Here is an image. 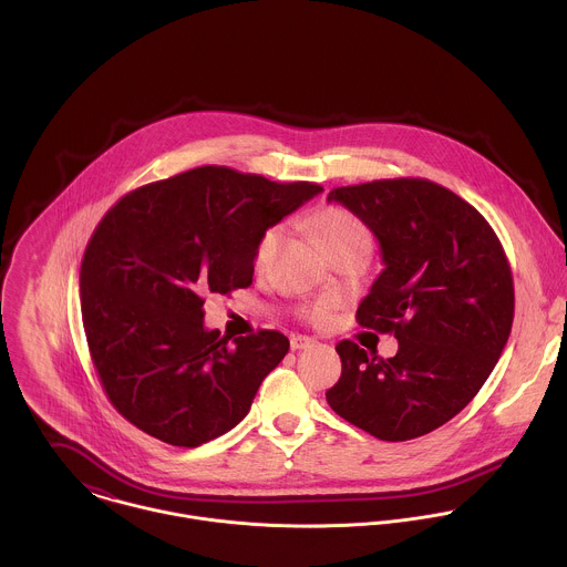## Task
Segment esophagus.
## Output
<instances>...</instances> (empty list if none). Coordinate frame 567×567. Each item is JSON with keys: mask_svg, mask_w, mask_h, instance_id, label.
I'll return each instance as SVG.
<instances>
[{"mask_svg": "<svg viewBox=\"0 0 567 567\" xmlns=\"http://www.w3.org/2000/svg\"><path fill=\"white\" fill-rule=\"evenodd\" d=\"M312 344H315V338H308V336H301V333H297V336L290 338L292 351H301V349H308V347H312Z\"/></svg>", "mask_w": 567, "mask_h": 567, "instance_id": "1", "label": "esophagus"}]
</instances>
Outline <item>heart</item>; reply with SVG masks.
<instances>
[{
	"label": "heart",
	"mask_w": 567,
	"mask_h": 567,
	"mask_svg": "<svg viewBox=\"0 0 567 567\" xmlns=\"http://www.w3.org/2000/svg\"><path fill=\"white\" fill-rule=\"evenodd\" d=\"M308 223H310L315 238L323 246L324 252L329 257H336L347 250H369L371 252V248H373V234L367 227V223L340 205L319 207L317 212L310 214ZM281 234H284L281 227H270L261 234V238L255 246V264L257 266H264L272 257L277 244L281 240ZM329 308H331L329 301H317L315 306L306 308V317L312 323H324Z\"/></svg>",
	"instance_id": "heart-1"
}]
</instances>
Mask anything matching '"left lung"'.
<instances>
[{
	"label": "left lung",
	"instance_id": "8db88e82",
	"mask_svg": "<svg viewBox=\"0 0 567 567\" xmlns=\"http://www.w3.org/2000/svg\"><path fill=\"white\" fill-rule=\"evenodd\" d=\"M375 234L384 270L355 319L395 333L393 358L340 340V380L324 393L344 421L380 441H410L456 416L483 389L515 315L506 252L483 214L427 178L336 187Z\"/></svg>",
	"mask_w": 567,
	"mask_h": 567
}]
</instances>
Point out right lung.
<instances>
[{
  "instance_id": "right-lung-1",
  "label": "right lung",
  "mask_w": 567,
  "mask_h": 567,
  "mask_svg": "<svg viewBox=\"0 0 567 567\" xmlns=\"http://www.w3.org/2000/svg\"><path fill=\"white\" fill-rule=\"evenodd\" d=\"M321 189L203 165L142 185L104 214L82 257V327L126 421L176 447L243 421L290 342L275 329L231 342L207 331L205 295L248 288L261 234Z\"/></svg>"
}]
</instances>
